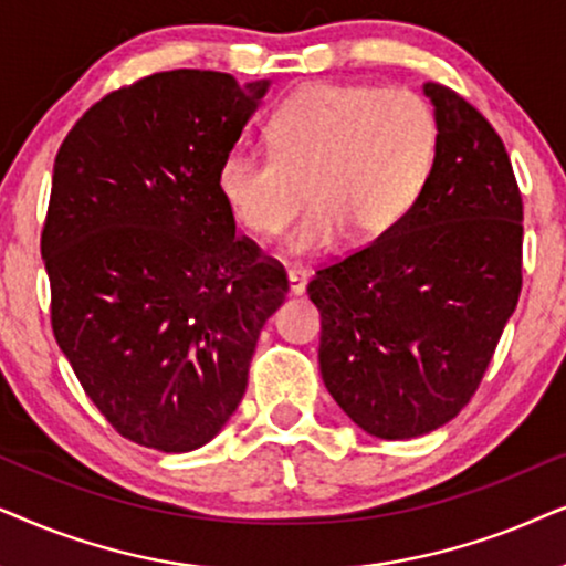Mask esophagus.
<instances>
[{
    "label": "esophagus",
    "mask_w": 566,
    "mask_h": 566,
    "mask_svg": "<svg viewBox=\"0 0 566 566\" xmlns=\"http://www.w3.org/2000/svg\"><path fill=\"white\" fill-rule=\"evenodd\" d=\"M287 279H290V292L292 295H303L307 287V271L300 266L287 269Z\"/></svg>",
    "instance_id": "obj_1"
}]
</instances>
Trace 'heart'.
I'll list each match as a JSON object with an SVG mask.
<instances>
[{"instance_id":"heart-1","label":"heart","mask_w":566,"mask_h":566,"mask_svg":"<svg viewBox=\"0 0 566 566\" xmlns=\"http://www.w3.org/2000/svg\"><path fill=\"white\" fill-rule=\"evenodd\" d=\"M269 157L230 149L217 193L245 232L274 238L305 199L311 212L284 253L321 255L346 232L367 243L394 230L424 191L437 153V120L406 90L318 82L290 95L266 120Z\"/></svg>"}]
</instances>
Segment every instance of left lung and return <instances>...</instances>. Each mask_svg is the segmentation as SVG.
<instances>
[{"label":"left lung","mask_w":566,"mask_h":566,"mask_svg":"<svg viewBox=\"0 0 566 566\" xmlns=\"http://www.w3.org/2000/svg\"><path fill=\"white\" fill-rule=\"evenodd\" d=\"M437 153L411 212L315 271L328 394L367 434L409 440L476 394L523 284V199L492 124L424 82Z\"/></svg>","instance_id":"obj_1"}]
</instances>
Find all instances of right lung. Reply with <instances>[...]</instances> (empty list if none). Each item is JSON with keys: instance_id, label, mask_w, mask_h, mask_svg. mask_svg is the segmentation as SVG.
Instances as JSON below:
<instances>
[{"instance_id": "add662e5", "label": "right lung", "mask_w": 566, "mask_h": 566, "mask_svg": "<svg viewBox=\"0 0 566 566\" xmlns=\"http://www.w3.org/2000/svg\"><path fill=\"white\" fill-rule=\"evenodd\" d=\"M269 85L153 74L105 95L59 147L41 235L56 344L113 429L160 453L220 434L287 295L217 193Z\"/></svg>"}]
</instances>
